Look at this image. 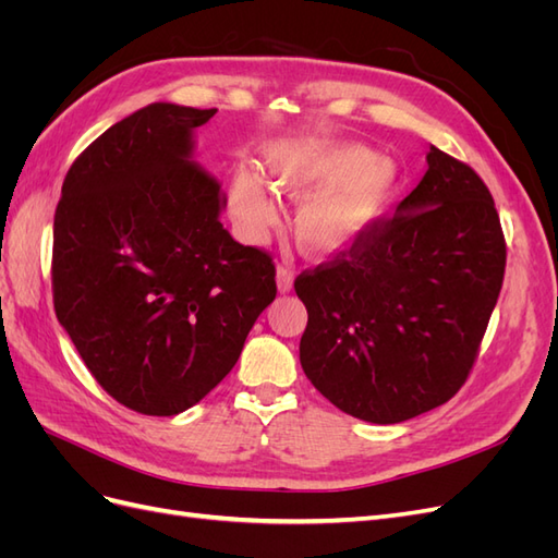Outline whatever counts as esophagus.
Wrapping results in <instances>:
<instances>
[{
	"label": "esophagus",
	"mask_w": 558,
	"mask_h": 558,
	"mask_svg": "<svg viewBox=\"0 0 558 558\" xmlns=\"http://www.w3.org/2000/svg\"><path fill=\"white\" fill-rule=\"evenodd\" d=\"M277 286L281 293H289L293 289V269L291 267H286V265L277 267Z\"/></svg>",
	"instance_id": "1"
}]
</instances>
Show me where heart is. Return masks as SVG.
Segmentation results:
<instances>
[{
	"mask_svg": "<svg viewBox=\"0 0 558 558\" xmlns=\"http://www.w3.org/2000/svg\"><path fill=\"white\" fill-rule=\"evenodd\" d=\"M265 162L277 193L305 197L295 230L302 246L316 256H335L356 244L384 214L398 183L391 160L347 142H275L265 150ZM230 205L248 240H263L279 218L272 191L251 170L234 174Z\"/></svg>",
	"mask_w": 558,
	"mask_h": 558,
	"instance_id": "1",
	"label": "heart"
}]
</instances>
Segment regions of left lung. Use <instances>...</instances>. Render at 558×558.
Returning a JSON list of instances; mask_svg holds the SVG:
<instances>
[{
    "instance_id": "1",
    "label": "left lung",
    "mask_w": 558,
    "mask_h": 558,
    "mask_svg": "<svg viewBox=\"0 0 558 558\" xmlns=\"http://www.w3.org/2000/svg\"><path fill=\"white\" fill-rule=\"evenodd\" d=\"M505 258L486 183L430 146L428 172L393 216L298 275L307 379L335 408L369 424L440 408L477 361Z\"/></svg>"
}]
</instances>
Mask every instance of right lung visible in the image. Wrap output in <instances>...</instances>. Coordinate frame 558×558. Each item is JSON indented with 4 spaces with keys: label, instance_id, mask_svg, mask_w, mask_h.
Here are the masks:
<instances>
[{
    "label": "right lung",
    "instance_id": "add662e5",
    "mask_svg": "<svg viewBox=\"0 0 558 558\" xmlns=\"http://www.w3.org/2000/svg\"><path fill=\"white\" fill-rule=\"evenodd\" d=\"M214 113L156 102L123 118L72 162L56 209V316L95 381L148 416L205 398L277 298L272 256L230 238L221 185L191 162Z\"/></svg>",
    "mask_w": 558,
    "mask_h": 558
}]
</instances>
